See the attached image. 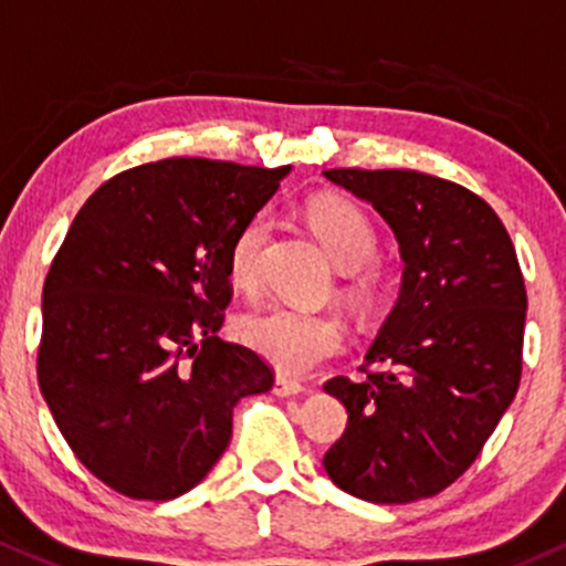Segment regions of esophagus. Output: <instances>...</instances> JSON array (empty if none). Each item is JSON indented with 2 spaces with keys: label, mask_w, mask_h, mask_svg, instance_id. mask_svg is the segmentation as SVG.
<instances>
[{
  "label": "esophagus",
  "mask_w": 566,
  "mask_h": 566,
  "mask_svg": "<svg viewBox=\"0 0 566 566\" xmlns=\"http://www.w3.org/2000/svg\"><path fill=\"white\" fill-rule=\"evenodd\" d=\"M305 391V386H302L300 380L289 378V375H277L275 378V394L277 397H296V394Z\"/></svg>",
  "instance_id": "34e87169"
}]
</instances>
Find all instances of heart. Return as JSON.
I'll return each instance as SVG.
<instances>
[{"label": "heart", "mask_w": 566, "mask_h": 566, "mask_svg": "<svg viewBox=\"0 0 566 566\" xmlns=\"http://www.w3.org/2000/svg\"><path fill=\"white\" fill-rule=\"evenodd\" d=\"M305 218L332 261L343 270H356L361 294L378 285L380 272L373 266L378 253V229L358 205L339 197H321L307 205ZM270 237L264 212L248 218L229 242L227 272L234 289L253 294L261 285V253ZM237 334L248 348L283 373H307L315 364L337 354L345 343V326L337 315L313 310L270 305L237 321Z\"/></svg>", "instance_id": "b5f03b06"}]
</instances>
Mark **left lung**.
Wrapping results in <instances>:
<instances>
[{
	"instance_id": "left-lung-1",
	"label": "left lung",
	"mask_w": 566,
	"mask_h": 566,
	"mask_svg": "<svg viewBox=\"0 0 566 566\" xmlns=\"http://www.w3.org/2000/svg\"><path fill=\"white\" fill-rule=\"evenodd\" d=\"M324 175L380 212L405 261L364 378L337 375L324 386L348 410L324 455L326 475L367 502L427 500L470 470L518 391V256L500 216L470 188L416 169Z\"/></svg>"
}]
</instances>
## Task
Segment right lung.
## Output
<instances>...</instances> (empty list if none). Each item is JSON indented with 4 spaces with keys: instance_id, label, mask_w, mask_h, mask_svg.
<instances>
[{
    "instance_id": "1",
    "label": "right lung",
    "mask_w": 566,
    "mask_h": 566,
    "mask_svg": "<svg viewBox=\"0 0 566 566\" xmlns=\"http://www.w3.org/2000/svg\"><path fill=\"white\" fill-rule=\"evenodd\" d=\"M291 167L164 159L96 188L42 289L40 391L91 475L132 500L199 483L232 440L242 397L275 373L218 329L227 251Z\"/></svg>"
}]
</instances>
